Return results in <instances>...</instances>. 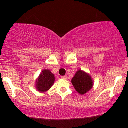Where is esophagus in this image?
<instances>
[{"label": "esophagus", "instance_id": "34e87169", "mask_svg": "<svg viewBox=\"0 0 128 128\" xmlns=\"http://www.w3.org/2000/svg\"><path fill=\"white\" fill-rule=\"evenodd\" d=\"M61 78H62V79H64V80H66V78H67V77L66 76H62L61 77Z\"/></svg>", "mask_w": 128, "mask_h": 128}]
</instances>
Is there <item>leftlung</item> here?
Wrapping results in <instances>:
<instances>
[{
  "mask_svg": "<svg viewBox=\"0 0 128 128\" xmlns=\"http://www.w3.org/2000/svg\"><path fill=\"white\" fill-rule=\"evenodd\" d=\"M72 83L77 92L82 95L88 92L93 86L92 77L82 70L76 73L72 79Z\"/></svg>",
  "mask_w": 128,
  "mask_h": 128,
  "instance_id": "1",
  "label": "left lung"
}]
</instances>
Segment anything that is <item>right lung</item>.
<instances>
[{"label":"right lung","instance_id":"right-lung-1","mask_svg":"<svg viewBox=\"0 0 128 128\" xmlns=\"http://www.w3.org/2000/svg\"><path fill=\"white\" fill-rule=\"evenodd\" d=\"M55 80V76L49 70H44L36 80V90L41 92H47L51 88Z\"/></svg>","mask_w":128,"mask_h":128}]
</instances>
